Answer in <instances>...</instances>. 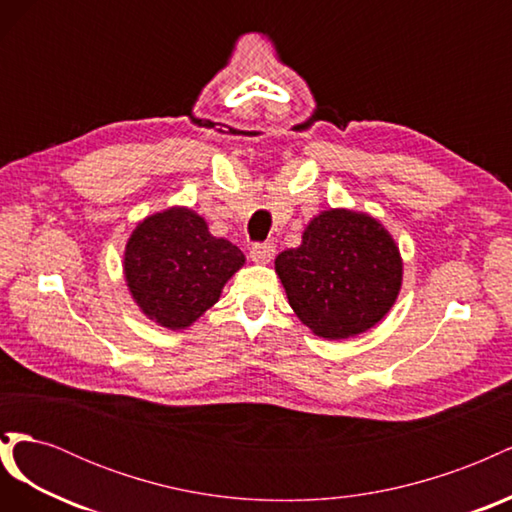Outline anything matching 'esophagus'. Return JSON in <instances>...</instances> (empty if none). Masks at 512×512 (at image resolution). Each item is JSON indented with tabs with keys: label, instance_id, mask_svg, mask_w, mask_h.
I'll list each match as a JSON object with an SVG mask.
<instances>
[{
	"label": "esophagus",
	"instance_id": "1",
	"mask_svg": "<svg viewBox=\"0 0 512 512\" xmlns=\"http://www.w3.org/2000/svg\"><path fill=\"white\" fill-rule=\"evenodd\" d=\"M275 254V245L273 243H254L250 250V258L254 262H269Z\"/></svg>",
	"mask_w": 512,
	"mask_h": 512
}]
</instances>
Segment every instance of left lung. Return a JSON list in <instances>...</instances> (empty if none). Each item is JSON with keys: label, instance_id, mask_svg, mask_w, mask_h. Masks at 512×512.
<instances>
[{"label": "left lung", "instance_id": "left-lung-1", "mask_svg": "<svg viewBox=\"0 0 512 512\" xmlns=\"http://www.w3.org/2000/svg\"><path fill=\"white\" fill-rule=\"evenodd\" d=\"M275 273L309 331L348 339L391 312L404 262L391 232L369 213L329 209L307 224L299 247L275 258Z\"/></svg>", "mask_w": 512, "mask_h": 512}]
</instances>
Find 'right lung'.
Returning a JSON list of instances; mask_svg holds the SVG:
<instances>
[{
  "label": "right lung",
  "instance_id": "right-lung-1",
  "mask_svg": "<svg viewBox=\"0 0 512 512\" xmlns=\"http://www.w3.org/2000/svg\"><path fill=\"white\" fill-rule=\"evenodd\" d=\"M243 252L213 237L205 218L168 207L138 222L123 252V275L141 312L170 331L188 329L220 301Z\"/></svg>",
  "mask_w": 512,
  "mask_h": 512
}]
</instances>
